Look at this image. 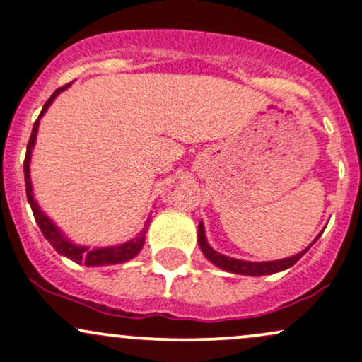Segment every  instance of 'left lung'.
Segmentation results:
<instances>
[{
	"instance_id": "1",
	"label": "left lung",
	"mask_w": 362,
	"mask_h": 362,
	"mask_svg": "<svg viewBox=\"0 0 362 362\" xmlns=\"http://www.w3.org/2000/svg\"><path fill=\"white\" fill-rule=\"evenodd\" d=\"M322 235V232L315 237V240L308 245L307 249H303L301 252L295 254L291 257H284V259H278V261H262V262H252V261H244V259H235L230 256H225V254L216 252V250L208 244L206 240V232H205V225H203L202 220L198 223V245L202 249L203 256H205L211 264L218 267V269L227 271V273H233V274H242V276H267V274H274V273H281V271L290 269L291 266H295L296 262L300 261L301 257L307 254V250L312 247L313 244L318 240V237Z\"/></svg>"
}]
</instances>
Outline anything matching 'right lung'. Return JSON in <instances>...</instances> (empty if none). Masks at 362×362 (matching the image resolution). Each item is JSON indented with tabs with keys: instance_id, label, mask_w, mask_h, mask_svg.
<instances>
[{
	"instance_id": "add662e5",
	"label": "right lung",
	"mask_w": 362,
	"mask_h": 362,
	"mask_svg": "<svg viewBox=\"0 0 362 362\" xmlns=\"http://www.w3.org/2000/svg\"><path fill=\"white\" fill-rule=\"evenodd\" d=\"M71 86L66 84V86L55 89L52 93V96L47 100V103L42 108L40 115H38L37 122L33 123V130L32 135H30L28 146H27V156H25V163H23V171H25V189H27V198L30 206H32L33 216H35V222L38 227H40L42 233L49 244L55 249V252L61 254V256L71 259L74 261L76 264H84L89 267H100V266H110V264H122V262L130 261L135 256H139V252L142 250L144 244H146V233L148 228V223H151V215H148L146 225H144L142 232H139L134 239L123 242V244L118 245H106V247H88V245H81L72 242L69 237L64 233L61 228L57 227V223L50 218L49 215L42 210L40 205H38L35 194H33V185H32V177H30V163H32V154H33V147H35L37 142V134H38V125H40V118L44 117L49 106L54 103V100L61 95L62 91H66L67 88Z\"/></svg>"
}]
</instances>
